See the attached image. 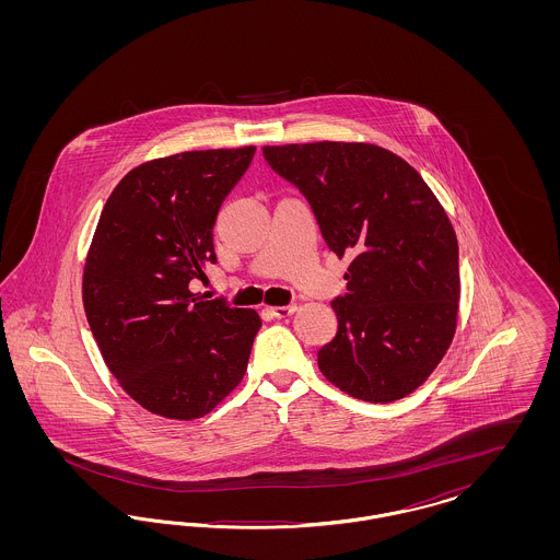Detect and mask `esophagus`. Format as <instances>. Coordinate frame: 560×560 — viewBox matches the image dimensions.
Segmentation results:
<instances>
[{"label": "esophagus", "mask_w": 560, "mask_h": 560, "mask_svg": "<svg viewBox=\"0 0 560 560\" xmlns=\"http://www.w3.org/2000/svg\"><path fill=\"white\" fill-rule=\"evenodd\" d=\"M295 304H285V306H270L268 308V313L272 315V317H277V319H288V317H292L293 313H295Z\"/></svg>", "instance_id": "34e87169"}]
</instances>
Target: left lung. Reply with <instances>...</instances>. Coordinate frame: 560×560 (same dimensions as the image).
<instances>
[{"mask_svg": "<svg viewBox=\"0 0 560 560\" xmlns=\"http://www.w3.org/2000/svg\"><path fill=\"white\" fill-rule=\"evenodd\" d=\"M300 188L327 247L350 256L348 292L331 302L336 338L319 370L350 397L411 395L445 357L457 325L459 265L452 222L422 176L368 142L262 147Z\"/></svg>", "mask_w": 560, "mask_h": 560, "instance_id": "8db88e82", "label": "left lung"}]
</instances>
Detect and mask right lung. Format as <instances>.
<instances>
[{
    "mask_svg": "<svg viewBox=\"0 0 560 560\" xmlns=\"http://www.w3.org/2000/svg\"><path fill=\"white\" fill-rule=\"evenodd\" d=\"M256 147L147 161L113 188L83 267V308L119 386L147 411L195 420L229 397L262 320L190 290L215 262L213 224Z\"/></svg>",
    "mask_w": 560,
    "mask_h": 560,
    "instance_id": "1",
    "label": "right lung"
}]
</instances>
